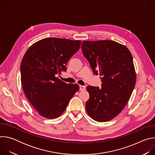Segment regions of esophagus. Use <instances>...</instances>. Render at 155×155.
I'll return each instance as SVG.
<instances>
[{
	"label": "esophagus",
	"mask_w": 155,
	"mask_h": 155,
	"mask_svg": "<svg viewBox=\"0 0 155 155\" xmlns=\"http://www.w3.org/2000/svg\"><path fill=\"white\" fill-rule=\"evenodd\" d=\"M86 90V87L84 86H82V85H80V91H84Z\"/></svg>",
	"instance_id": "34e87169"
}]
</instances>
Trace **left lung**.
I'll list each match as a JSON object with an SVG mask.
<instances>
[{
	"label": "left lung",
	"mask_w": 155,
	"mask_h": 155,
	"mask_svg": "<svg viewBox=\"0 0 155 155\" xmlns=\"http://www.w3.org/2000/svg\"><path fill=\"white\" fill-rule=\"evenodd\" d=\"M81 50L102 87L88 86L90 99L86 110L94 120L105 122L116 117L127 104L133 91L136 74L128 48L112 40L84 41Z\"/></svg>",
	"instance_id": "left-lung-1"
}]
</instances>
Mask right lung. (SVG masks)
I'll list each match as a JSON object with an SVG mask.
<instances>
[{
    "mask_svg": "<svg viewBox=\"0 0 155 155\" xmlns=\"http://www.w3.org/2000/svg\"><path fill=\"white\" fill-rule=\"evenodd\" d=\"M80 40L46 38L32 45L21 63L24 93L39 115L48 119L61 116L79 90L77 84H68L57 77L67 70L71 58L79 50Z\"/></svg>",
    "mask_w": 155,
    "mask_h": 155,
    "instance_id": "obj_1",
    "label": "right lung"
}]
</instances>
